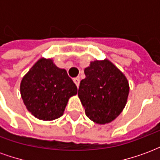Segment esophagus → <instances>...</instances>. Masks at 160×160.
Listing matches in <instances>:
<instances>
[{
	"label": "esophagus",
	"mask_w": 160,
	"mask_h": 160,
	"mask_svg": "<svg viewBox=\"0 0 160 160\" xmlns=\"http://www.w3.org/2000/svg\"><path fill=\"white\" fill-rule=\"evenodd\" d=\"M73 82L75 83L77 87H79V86H80V79H79V78H74V79H73Z\"/></svg>",
	"instance_id": "obj_1"
}]
</instances>
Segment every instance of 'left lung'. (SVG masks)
Wrapping results in <instances>:
<instances>
[{"label": "left lung", "mask_w": 160, "mask_h": 160, "mask_svg": "<svg viewBox=\"0 0 160 160\" xmlns=\"http://www.w3.org/2000/svg\"><path fill=\"white\" fill-rule=\"evenodd\" d=\"M78 96L87 117L98 124L111 122L126 105L129 92L127 78L111 61L91 62L84 70Z\"/></svg>", "instance_id": "left-lung-1"}]
</instances>
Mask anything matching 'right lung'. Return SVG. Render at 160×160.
I'll return each mask as SVG.
<instances>
[{
    "instance_id": "add662e5",
    "label": "right lung",
    "mask_w": 160,
    "mask_h": 160,
    "mask_svg": "<svg viewBox=\"0 0 160 160\" xmlns=\"http://www.w3.org/2000/svg\"><path fill=\"white\" fill-rule=\"evenodd\" d=\"M20 94L32 115L39 120L52 121L62 116L69 98L77 94V87L52 59L41 58L23 77Z\"/></svg>"
}]
</instances>
